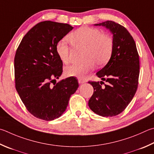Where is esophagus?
Wrapping results in <instances>:
<instances>
[{
	"mask_svg": "<svg viewBox=\"0 0 154 154\" xmlns=\"http://www.w3.org/2000/svg\"><path fill=\"white\" fill-rule=\"evenodd\" d=\"M78 82H79V84H82V83H85V81L82 79H78Z\"/></svg>",
	"mask_w": 154,
	"mask_h": 154,
	"instance_id": "obj_1",
	"label": "esophagus"
}]
</instances>
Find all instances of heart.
Here are the masks:
<instances>
[{"instance_id":"obj_1","label":"heart","mask_w":154,"mask_h":154,"mask_svg":"<svg viewBox=\"0 0 154 154\" xmlns=\"http://www.w3.org/2000/svg\"><path fill=\"white\" fill-rule=\"evenodd\" d=\"M68 38L72 46L86 48L85 62L74 63L66 66L65 75L84 79L87 74L95 67V63L102 66L110 59L113 51V40L110 36L94 27L83 26L71 32ZM56 52L64 63L69 61L70 46L66 39H63L56 46Z\"/></svg>"}]
</instances>
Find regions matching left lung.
<instances>
[{
    "label": "left lung",
    "mask_w": 154,
    "mask_h": 154,
    "mask_svg": "<svg viewBox=\"0 0 154 154\" xmlns=\"http://www.w3.org/2000/svg\"><path fill=\"white\" fill-rule=\"evenodd\" d=\"M110 30L113 35V51L110 60L96 75L106 81L88 83L94 94L88 102L91 110L100 116L109 117L121 113L136 93L139 75V58L135 41L125 27L112 21L95 24Z\"/></svg>",
    "instance_id": "1"
}]
</instances>
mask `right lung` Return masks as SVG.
I'll use <instances>...</instances> for the list:
<instances>
[{
    "label": "right lung",
    "mask_w": 154,
    "mask_h": 154,
    "mask_svg": "<svg viewBox=\"0 0 154 154\" xmlns=\"http://www.w3.org/2000/svg\"><path fill=\"white\" fill-rule=\"evenodd\" d=\"M72 29L66 23L40 22L25 35L16 51V90L27 110L38 119L49 121L59 118L79 87L73 77L51 85L63 72L56 46Z\"/></svg>",
    "instance_id": "right-lung-1"
}]
</instances>
